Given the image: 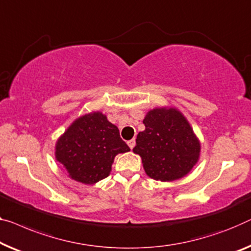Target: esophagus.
Here are the masks:
<instances>
[{
	"mask_svg": "<svg viewBox=\"0 0 251 251\" xmlns=\"http://www.w3.org/2000/svg\"><path fill=\"white\" fill-rule=\"evenodd\" d=\"M127 144H128V147L133 150V148L135 147V144H136V141H135V138H133V140H129L128 142H127Z\"/></svg>",
	"mask_w": 251,
	"mask_h": 251,
	"instance_id": "obj_1",
	"label": "esophagus"
}]
</instances>
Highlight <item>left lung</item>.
I'll return each instance as SVG.
<instances>
[{"instance_id":"8db88e82","label":"left lung","mask_w":251,"mask_h":251,"mask_svg":"<svg viewBox=\"0 0 251 251\" xmlns=\"http://www.w3.org/2000/svg\"><path fill=\"white\" fill-rule=\"evenodd\" d=\"M137 134L134 153L141 155L144 170L155 180L171 181L192 170L200 156V142L177 109L149 111Z\"/></svg>"}]
</instances>
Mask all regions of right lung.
I'll use <instances>...</instances> for the list:
<instances>
[{
	"mask_svg": "<svg viewBox=\"0 0 251 251\" xmlns=\"http://www.w3.org/2000/svg\"><path fill=\"white\" fill-rule=\"evenodd\" d=\"M127 151L117 127L101 113H93L69 127L56 144L55 154L71 178L91 185L108 177L116 154Z\"/></svg>",
	"mask_w": 251,
	"mask_h": 251,
	"instance_id": "obj_1",
	"label": "right lung"
}]
</instances>
